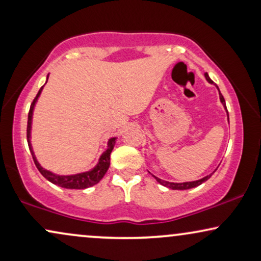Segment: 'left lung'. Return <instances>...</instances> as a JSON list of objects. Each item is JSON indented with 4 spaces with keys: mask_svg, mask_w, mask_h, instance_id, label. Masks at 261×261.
<instances>
[{
    "mask_svg": "<svg viewBox=\"0 0 261 261\" xmlns=\"http://www.w3.org/2000/svg\"><path fill=\"white\" fill-rule=\"evenodd\" d=\"M205 79H206V81H207L208 83H211V85H214V81H212L211 79H210L208 73H205ZM216 88L218 89V87H217V86H216ZM218 94H220V100H221V103H222L223 108H224V109H226V112H227L226 101H224V98H223V95L221 94L220 89H218ZM227 118H228V112H227ZM228 121H229V119H228ZM215 172H216V170H215ZM215 172H212L211 174H208V175L203 176V178L199 179V180H194V181H185V182H172V181L162 180V179L157 178V176H154V175H153V176H154L155 180H157L158 182H160V184L164 185V187H167V188H169V189H172V190H188V189L196 188V187H199V185H201L202 182H205L206 180H207V179L211 178V175L214 174Z\"/></svg>",
    "mask_w": 261,
    "mask_h": 261,
    "instance_id": "8db88e82",
    "label": "left lung"
}]
</instances>
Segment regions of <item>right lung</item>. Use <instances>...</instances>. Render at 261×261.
Returning a JSON list of instances; mask_svg holds the SVG:
<instances>
[{
  "instance_id": "obj_1",
  "label": "right lung",
  "mask_w": 261,
  "mask_h": 261,
  "mask_svg": "<svg viewBox=\"0 0 261 261\" xmlns=\"http://www.w3.org/2000/svg\"><path fill=\"white\" fill-rule=\"evenodd\" d=\"M47 79H49V76H47ZM47 79H46V82H47ZM46 82H45V85H46ZM44 86L39 89L37 97H35L34 100H33L31 109H29L28 126H27V140H28V146H29V149H31V153L33 155V160H34L35 166H37L38 170L43 174L44 178H46L50 182L58 185V187H61L65 189H87V188L93 187V185L98 184V182L101 180V178L106 175L107 170L109 169L110 153H112L118 137H110V139L108 140L107 149L100 154L97 164H95L92 169L87 170V172L76 173V174L60 175L51 172V170L45 169L44 167H41V164L39 163V161L37 160V155H35L34 149H33V146H32V124H33V114H34L35 104H37L39 97H40L41 92H43Z\"/></svg>"
}]
</instances>
